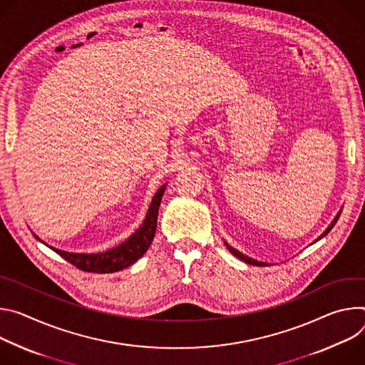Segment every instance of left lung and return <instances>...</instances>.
Masks as SVG:
<instances>
[{"label": "left lung", "mask_w": 365, "mask_h": 365, "mask_svg": "<svg viewBox=\"0 0 365 365\" xmlns=\"http://www.w3.org/2000/svg\"><path fill=\"white\" fill-rule=\"evenodd\" d=\"M339 216H341V212H339V213H338V215H336V217H335V219H334V222H332V223H331V225H329V226H328V229H327V230H325V232H323V233H322V235H320V236H319V237H317V239H316V240H314V242H317V240H320V239H322V237H323V236H327V235H328V233H329V232H331V229H332V227H334V226H335V223H336V222H338V219H339ZM225 245H226V247H227V250H229V251H230V252H232V254H233V255H235V257H236V258H239V259H242V261H245V262H247V264H251V265H257V267H267V265H268V264H267V262H261V261H257V259H254V258H250V257H247V255H244V254H242V252H239V251H236V250H235V248H232V247H230V245H229V244H227V242H225Z\"/></svg>", "instance_id": "obj_1"}]
</instances>
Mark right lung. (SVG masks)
<instances>
[{"label": "right lung", "mask_w": 365, "mask_h": 365, "mask_svg": "<svg viewBox=\"0 0 365 365\" xmlns=\"http://www.w3.org/2000/svg\"><path fill=\"white\" fill-rule=\"evenodd\" d=\"M165 185H162L153 195L152 203L149 206L148 215H146L142 226L118 247L108 250L106 252H97V254H76V252L61 251V250H56L52 247H49V248H52L58 255H61L65 261H68L78 269H83L87 272L108 274V272H115V271L130 267L140 257H143V254L148 251V248L152 244L155 230H156L158 210L160 206L162 195H164V191H165ZM40 242H43V240H40Z\"/></svg>", "instance_id": "add662e5"}]
</instances>
